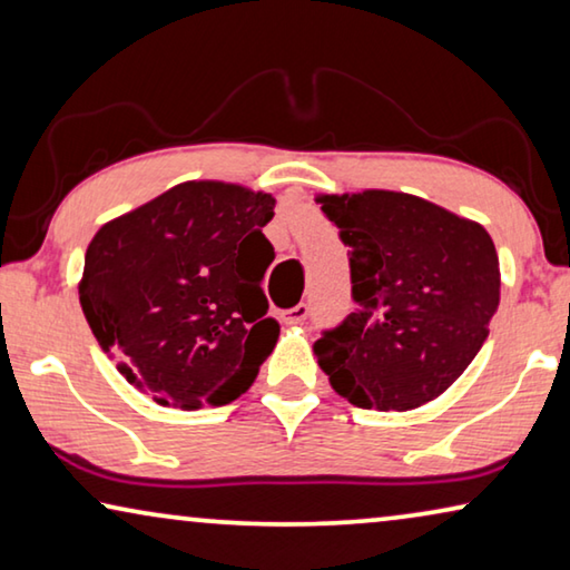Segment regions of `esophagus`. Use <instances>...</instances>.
I'll use <instances>...</instances> for the list:
<instances>
[{"instance_id": "1", "label": "esophagus", "mask_w": 570, "mask_h": 570, "mask_svg": "<svg viewBox=\"0 0 570 570\" xmlns=\"http://www.w3.org/2000/svg\"><path fill=\"white\" fill-rule=\"evenodd\" d=\"M307 314H309L307 304H296V307L284 312V322L286 325H302V322L307 320Z\"/></svg>"}]
</instances>
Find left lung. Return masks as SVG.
Wrapping results in <instances>:
<instances>
[{
  "label": "left lung",
  "instance_id": "left-lung-1",
  "mask_svg": "<svg viewBox=\"0 0 570 570\" xmlns=\"http://www.w3.org/2000/svg\"><path fill=\"white\" fill-rule=\"evenodd\" d=\"M351 248L355 312L314 343L330 386L363 410L406 412L471 366L502 271L483 225L389 189L317 194Z\"/></svg>",
  "mask_w": 570,
  "mask_h": 570
}]
</instances>
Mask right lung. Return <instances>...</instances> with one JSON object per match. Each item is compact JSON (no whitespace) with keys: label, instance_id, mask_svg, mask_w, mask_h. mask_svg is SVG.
I'll return each mask as SVG.
<instances>
[{"label":"right lung","instance_id":"1","mask_svg":"<svg viewBox=\"0 0 570 570\" xmlns=\"http://www.w3.org/2000/svg\"><path fill=\"white\" fill-rule=\"evenodd\" d=\"M276 199L243 184L184 181L91 237L79 299L117 371L158 404L223 406L278 340L261 278Z\"/></svg>","mask_w":570,"mask_h":570}]
</instances>
